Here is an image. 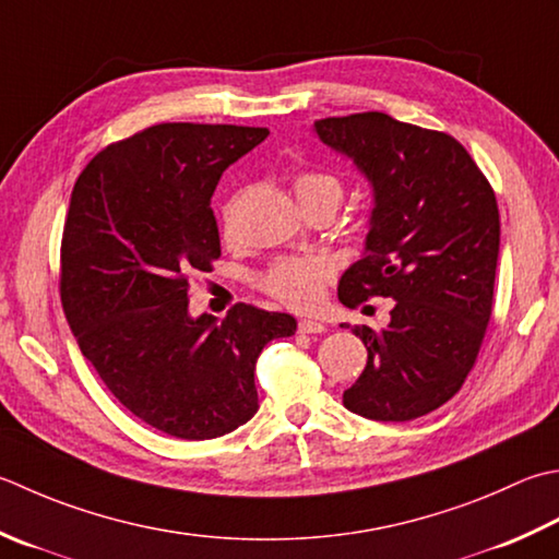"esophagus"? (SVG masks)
Returning a JSON list of instances; mask_svg holds the SVG:
<instances>
[{
	"label": "esophagus",
	"instance_id": "obj_1",
	"mask_svg": "<svg viewBox=\"0 0 559 559\" xmlns=\"http://www.w3.org/2000/svg\"><path fill=\"white\" fill-rule=\"evenodd\" d=\"M324 330H326V326L322 322H317V320H300L298 322L300 334H322Z\"/></svg>",
	"mask_w": 559,
	"mask_h": 559
}]
</instances>
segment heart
<instances>
[{"instance_id": "heart-1", "label": "heart", "mask_w": 559, "mask_h": 559, "mask_svg": "<svg viewBox=\"0 0 559 559\" xmlns=\"http://www.w3.org/2000/svg\"><path fill=\"white\" fill-rule=\"evenodd\" d=\"M293 189L308 213L336 211L344 199V181L338 174L320 167H302L293 174ZM235 201L223 211L225 235L229 237ZM336 276V264L330 257H278L259 273V286L271 298L295 310H312L324 298L326 283Z\"/></svg>"}]
</instances>
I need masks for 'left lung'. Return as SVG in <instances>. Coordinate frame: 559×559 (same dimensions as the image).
I'll list each match as a JSON object with an SVG mask.
<instances>
[{
	"mask_svg": "<svg viewBox=\"0 0 559 559\" xmlns=\"http://www.w3.org/2000/svg\"><path fill=\"white\" fill-rule=\"evenodd\" d=\"M314 130L376 193L366 257L338 281V300H395L385 330L354 326L368 364L344 407L373 421L424 417L463 388L485 342L499 257L495 189L441 130L380 111L322 118Z\"/></svg>",
	"mask_w": 559,
	"mask_h": 559,
	"instance_id": "left-lung-1",
	"label": "left lung"
}]
</instances>
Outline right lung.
Wrapping results in <instances>:
<instances>
[{"label":"right lung","mask_w":559,"mask_h":559,"mask_svg":"<svg viewBox=\"0 0 559 559\" xmlns=\"http://www.w3.org/2000/svg\"><path fill=\"white\" fill-rule=\"evenodd\" d=\"M266 128L159 123L111 142L74 183L60 245V300L108 392L174 439L207 441L259 409L254 368L286 312L239 302L223 322L189 317V281L213 271L211 195Z\"/></svg>","instance_id":"1"}]
</instances>
